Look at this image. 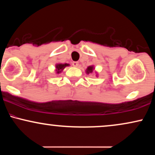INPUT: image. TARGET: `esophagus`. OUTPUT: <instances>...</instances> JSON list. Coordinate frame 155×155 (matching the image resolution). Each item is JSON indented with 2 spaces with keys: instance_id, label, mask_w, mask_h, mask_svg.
<instances>
[{
  "instance_id": "1",
  "label": "esophagus",
  "mask_w": 155,
  "mask_h": 155,
  "mask_svg": "<svg viewBox=\"0 0 155 155\" xmlns=\"http://www.w3.org/2000/svg\"><path fill=\"white\" fill-rule=\"evenodd\" d=\"M72 65H73V66L77 67L78 65H79V63H78V62H73Z\"/></svg>"
}]
</instances>
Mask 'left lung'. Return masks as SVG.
<instances>
[{
    "instance_id": "1",
    "label": "left lung",
    "mask_w": 155,
    "mask_h": 155,
    "mask_svg": "<svg viewBox=\"0 0 155 155\" xmlns=\"http://www.w3.org/2000/svg\"><path fill=\"white\" fill-rule=\"evenodd\" d=\"M94 70H95V67H94V65H90V66H88L87 68L86 69V74H92ZM96 76H97V74L96 75Z\"/></svg>"
}]
</instances>
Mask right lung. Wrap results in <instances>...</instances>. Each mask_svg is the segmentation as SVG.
Returning <instances> with one entry per match:
<instances>
[{"label": "right lung", "instance_id": "1", "mask_svg": "<svg viewBox=\"0 0 155 155\" xmlns=\"http://www.w3.org/2000/svg\"><path fill=\"white\" fill-rule=\"evenodd\" d=\"M69 65H70L68 63H57L55 65V72H56V74H59L63 71L65 67L69 66Z\"/></svg>", "mask_w": 155, "mask_h": 155}]
</instances>
